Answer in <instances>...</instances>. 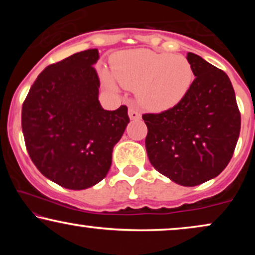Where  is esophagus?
<instances>
[{
	"instance_id": "1",
	"label": "esophagus",
	"mask_w": 255,
	"mask_h": 255,
	"mask_svg": "<svg viewBox=\"0 0 255 255\" xmlns=\"http://www.w3.org/2000/svg\"><path fill=\"white\" fill-rule=\"evenodd\" d=\"M128 115H129L130 120H140V119H141V115H140L139 111H137L135 108H133V107H130L129 110H128Z\"/></svg>"
}]
</instances>
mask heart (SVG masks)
Masks as SVG:
<instances>
[{
	"instance_id": "1",
	"label": "heart",
	"mask_w": 255,
	"mask_h": 255,
	"mask_svg": "<svg viewBox=\"0 0 255 255\" xmlns=\"http://www.w3.org/2000/svg\"><path fill=\"white\" fill-rule=\"evenodd\" d=\"M110 64L111 73L102 71L105 86L118 91L116 80L125 89L135 90L139 104L153 113L180 104L194 81V69L183 55L135 49L115 54Z\"/></svg>"
}]
</instances>
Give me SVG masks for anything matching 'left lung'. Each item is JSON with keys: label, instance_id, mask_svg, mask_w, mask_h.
I'll return each instance as SVG.
<instances>
[{"label": "left lung", "instance_id": "obj_1", "mask_svg": "<svg viewBox=\"0 0 255 255\" xmlns=\"http://www.w3.org/2000/svg\"><path fill=\"white\" fill-rule=\"evenodd\" d=\"M194 81L172 109L144 114L146 151L152 166L175 183L193 187L218 176L233 157L241 115L229 77L188 52Z\"/></svg>", "mask_w": 255, "mask_h": 255}]
</instances>
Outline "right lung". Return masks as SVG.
<instances>
[{"mask_svg": "<svg viewBox=\"0 0 255 255\" xmlns=\"http://www.w3.org/2000/svg\"><path fill=\"white\" fill-rule=\"evenodd\" d=\"M97 49L77 52L38 75L22 104L25 145L52 182L81 191L107 176L114 146L129 124L127 107L104 110L98 101Z\"/></svg>", "mask_w": 255, "mask_h": 255, "instance_id": "right-lung-1", "label": "right lung"}]
</instances>
